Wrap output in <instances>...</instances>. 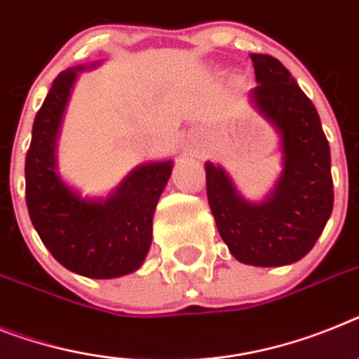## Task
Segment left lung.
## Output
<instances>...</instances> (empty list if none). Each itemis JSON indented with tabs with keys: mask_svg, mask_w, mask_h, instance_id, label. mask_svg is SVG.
I'll return each mask as SVG.
<instances>
[{
	"mask_svg": "<svg viewBox=\"0 0 359 359\" xmlns=\"http://www.w3.org/2000/svg\"><path fill=\"white\" fill-rule=\"evenodd\" d=\"M255 109L276 128L281 175L263 201L239 194L222 165L206 162L208 203L231 255L252 266H285L305 257L332 213L330 147L314 104L288 69L268 54H250Z\"/></svg>",
	"mask_w": 359,
	"mask_h": 359,
	"instance_id": "8db88e82",
	"label": "left lung"
}]
</instances>
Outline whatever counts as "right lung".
Here are the masks:
<instances>
[{
  "label": "right lung",
  "instance_id": "1",
  "mask_svg": "<svg viewBox=\"0 0 359 359\" xmlns=\"http://www.w3.org/2000/svg\"><path fill=\"white\" fill-rule=\"evenodd\" d=\"M96 65L60 72L45 96L25 158V198L41 243L60 264L78 276L113 279L142 266L173 161L137 165L107 197H82L60 177L56 144L69 96L80 72Z\"/></svg>",
  "mask_w": 359,
  "mask_h": 359
}]
</instances>
